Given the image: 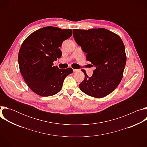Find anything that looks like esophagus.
<instances>
[{
	"instance_id": "obj_1",
	"label": "esophagus",
	"mask_w": 147,
	"mask_h": 147,
	"mask_svg": "<svg viewBox=\"0 0 147 147\" xmlns=\"http://www.w3.org/2000/svg\"><path fill=\"white\" fill-rule=\"evenodd\" d=\"M73 72H76V71H78V69H73Z\"/></svg>"
}]
</instances>
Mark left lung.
<instances>
[{"label":"left lung","mask_w":147,"mask_h":147,"mask_svg":"<svg viewBox=\"0 0 147 147\" xmlns=\"http://www.w3.org/2000/svg\"><path fill=\"white\" fill-rule=\"evenodd\" d=\"M77 44L86 53V59L96 69L91 77L82 71L85 78L80 90L86 94L100 98L111 94L120 82L126 63L125 47L120 37L105 28L74 29Z\"/></svg>","instance_id":"8db88e82"}]
</instances>
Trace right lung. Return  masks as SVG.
Here are the masks:
<instances>
[{"label": "right lung", "mask_w": 147, "mask_h": 147, "mask_svg": "<svg viewBox=\"0 0 147 147\" xmlns=\"http://www.w3.org/2000/svg\"><path fill=\"white\" fill-rule=\"evenodd\" d=\"M72 35V30L45 27L30 34L20 47L18 61L26 83L35 94L49 96L58 93L71 68L59 69L53 61L61 56L60 47Z\"/></svg>", "instance_id": "1"}]
</instances>
